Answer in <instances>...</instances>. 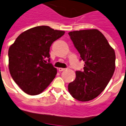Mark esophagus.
Returning a JSON list of instances; mask_svg holds the SVG:
<instances>
[{
    "label": "esophagus",
    "mask_w": 126,
    "mask_h": 126,
    "mask_svg": "<svg viewBox=\"0 0 126 126\" xmlns=\"http://www.w3.org/2000/svg\"><path fill=\"white\" fill-rule=\"evenodd\" d=\"M65 68H62V67H60V68H59V71L61 72V71H63L65 70Z\"/></svg>",
    "instance_id": "esophagus-1"
}]
</instances>
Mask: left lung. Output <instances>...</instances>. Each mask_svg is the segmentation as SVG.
<instances>
[{"mask_svg":"<svg viewBox=\"0 0 126 126\" xmlns=\"http://www.w3.org/2000/svg\"><path fill=\"white\" fill-rule=\"evenodd\" d=\"M84 61V71H76L74 81L68 85L71 95L77 100L94 99L102 92L115 69V51L101 32L96 30L68 33Z\"/></svg>","mask_w":126,"mask_h":126,"instance_id":"1","label":"left lung"}]
</instances>
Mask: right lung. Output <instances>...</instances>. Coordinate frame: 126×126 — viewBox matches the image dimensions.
<instances>
[{
    "instance_id": "right-lung-1",
    "label": "right lung",
    "mask_w": 126,
    "mask_h": 126,
    "mask_svg": "<svg viewBox=\"0 0 126 126\" xmlns=\"http://www.w3.org/2000/svg\"><path fill=\"white\" fill-rule=\"evenodd\" d=\"M64 33L47 26L35 27L22 33L9 47V72L24 92L40 94L55 77L57 69L50 63L49 49Z\"/></svg>"
}]
</instances>
